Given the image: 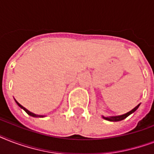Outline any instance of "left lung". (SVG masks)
Here are the masks:
<instances>
[{
  "label": "left lung",
  "instance_id": "1",
  "mask_svg": "<svg viewBox=\"0 0 154 154\" xmlns=\"http://www.w3.org/2000/svg\"><path fill=\"white\" fill-rule=\"evenodd\" d=\"M139 105H140V104H139L138 105H137L136 107L134 108V109H132L131 111H129V112H127V113H125V114H123V115H121V116H117V117H103V118L105 120H107V121H110V122H119V121H122V120L125 119V118H126L129 115H130L131 113H133L134 112H135L137 109V108L139 107Z\"/></svg>",
  "mask_w": 154,
  "mask_h": 154
}]
</instances>
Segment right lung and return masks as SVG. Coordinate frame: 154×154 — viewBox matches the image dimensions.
Wrapping results in <instances>:
<instances>
[{"mask_svg": "<svg viewBox=\"0 0 154 154\" xmlns=\"http://www.w3.org/2000/svg\"><path fill=\"white\" fill-rule=\"evenodd\" d=\"M15 101H16V103H17V104L18 106H19V107H20V108H21V109H23L25 110V112H27V113H28V114H29V115H30V116H32V117H43V116H40V115H37V114H35V113H32V112H29V110H28V109H25V107H23L22 105H20V104H19V103H18L17 101H16V100H15Z\"/></svg>", "mask_w": 154, "mask_h": 154, "instance_id": "1", "label": "right lung"}]
</instances>
